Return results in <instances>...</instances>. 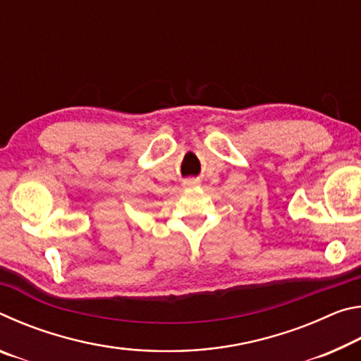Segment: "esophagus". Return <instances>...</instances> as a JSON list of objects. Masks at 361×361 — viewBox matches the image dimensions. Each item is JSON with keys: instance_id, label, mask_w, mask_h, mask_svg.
Segmentation results:
<instances>
[{"instance_id": "1", "label": "esophagus", "mask_w": 361, "mask_h": 361, "mask_svg": "<svg viewBox=\"0 0 361 361\" xmlns=\"http://www.w3.org/2000/svg\"><path fill=\"white\" fill-rule=\"evenodd\" d=\"M197 180H194V178H189V180H185V183H183V185H185L186 188H191V186H195L197 185Z\"/></svg>"}]
</instances>
